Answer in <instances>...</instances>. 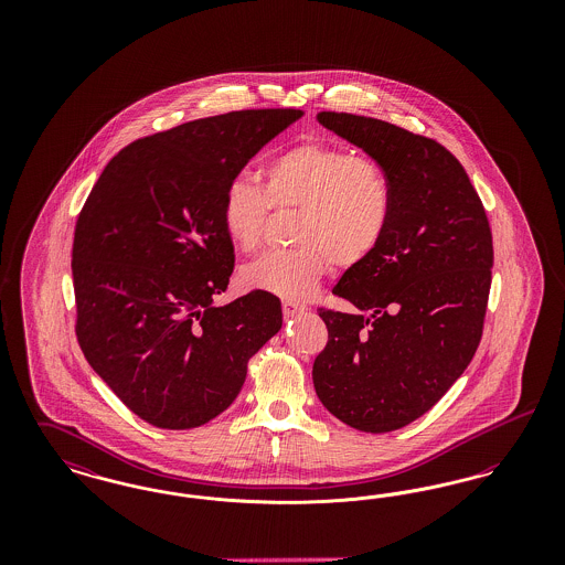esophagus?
I'll use <instances>...</instances> for the list:
<instances>
[{"label": "esophagus", "instance_id": "esophagus-1", "mask_svg": "<svg viewBox=\"0 0 565 565\" xmlns=\"http://www.w3.org/2000/svg\"><path fill=\"white\" fill-rule=\"evenodd\" d=\"M281 309H284V316H286V318H295L298 313H305V311H307V307H305V305L295 302V300H284Z\"/></svg>", "mask_w": 565, "mask_h": 565}]
</instances>
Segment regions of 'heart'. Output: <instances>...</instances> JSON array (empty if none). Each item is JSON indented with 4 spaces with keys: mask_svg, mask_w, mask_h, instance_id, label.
I'll return each mask as SVG.
<instances>
[{
    "mask_svg": "<svg viewBox=\"0 0 565 565\" xmlns=\"http://www.w3.org/2000/svg\"><path fill=\"white\" fill-rule=\"evenodd\" d=\"M273 207L300 210L295 226L298 245L247 263L243 284L305 300L320 288L332 263L351 269L375 256L390 233L396 194L375 159L311 139L267 164L265 186L243 173L226 182L220 201L224 233L243 252L256 249Z\"/></svg>",
    "mask_w": 565,
    "mask_h": 565,
    "instance_id": "1",
    "label": "heart"
}]
</instances>
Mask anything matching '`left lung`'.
<instances>
[{
    "label": "left lung",
    "mask_w": 565,
    "mask_h": 565,
    "mask_svg": "<svg viewBox=\"0 0 565 565\" xmlns=\"http://www.w3.org/2000/svg\"><path fill=\"white\" fill-rule=\"evenodd\" d=\"M318 120L387 171L396 210L375 256L332 290L355 311L318 309L328 343L313 362L316 394L355 430H398L447 394L481 343L489 220L461 162L438 141L345 111Z\"/></svg>",
    "instance_id": "obj_1"
}]
</instances>
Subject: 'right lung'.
I'll list each match as a JSON object with an SVG mask.
<instances>
[{
  "label": "right lung",
  "instance_id": "add662e5",
  "mask_svg": "<svg viewBox=\"0 0 565 565\" xmlns=\"http://www.w3.org/2000/svg\"><path fill=\"white\" fill-rule=\"evenodd\" d=\"M300 109L228 111L135 139L106 164L72 249L84 358L143 422L190 430L242 392L249 358L281 328V302L252 290L214 307L235 247L222 190Z\"/></svg>",
  "mask_w": 565,
  "mask_h": 565
}]
</instances>
